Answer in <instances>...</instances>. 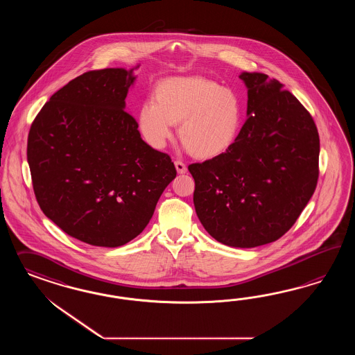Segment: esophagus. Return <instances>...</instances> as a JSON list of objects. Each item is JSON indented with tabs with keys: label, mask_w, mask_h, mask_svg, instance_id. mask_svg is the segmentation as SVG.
Listing matches in <instances>:
<instances>
[{
	"label": "esophagus",
	"mask_w": 355,
	"mask_h": 355,
	"mask_svg": "<svg viewBox=\"0 0 355 355\" xmlns=\"http://www.w3.org/2000/svg\"><path fill=\"white\" fill-rule=\"evenodd\" d=\"M174 165H175V169H177L178 174H184L187 172V166L182 162H175Z\"/></svg>",
	"instance_id": "34e87169"
}]
</instances>
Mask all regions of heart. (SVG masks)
Returning <instances> with one entry per match:
<instances>
[{
	"label": "heart",
	"instance_id": "heart-1",
	"mask_svg": "<svg viewBox=\"0 0 355 355\" xmlns=\"http://www.w3.org/2000/svg\"><path fill=\"white\" fill-rule=\"evenodd\" d=\"M242 103L236 92L203 76H172L162 80L138 112L141 138L162 150L173 137L180 138L198 159H215L236 144L242 128Z\"/></svg>",
	"mask_w": 355,
	"mask_h": 355
}]
</instances>
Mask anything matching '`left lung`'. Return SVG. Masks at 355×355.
<instances>
[{
  "label": "left lung",
  "mask_w": 355,
  "mask_h": 355,
  "mask_svg": "<svg viewBox=\"0 0 355 355\" xmlns=\"http://www.w3.org/2000/svg\"><path fill=\"white\" fill-rule=\"evenodd\" d=\"M248 121L224 155L189 165L193 205L205 230L230 248L284 236L311 199L319 177V134L310 113L277 79L241 73Z\"/></svg>",
  "instance_id": "left-lung-1"
}]
</instances>
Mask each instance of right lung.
I'll use <instances>...</instances> for the list:
<instances>
[{"instance_id": "add662e5", "label": "right lung", "mask_w": 355, "mask_h": 355, "mask_svg": "<svg viewBox=\"0 0 355 355\" xmlns=\"http://www.w3.org/2000/svg\"><path fill=\"white\" fill-rule=\"evenodd\" d=\"M140 64L88 71L51 96L28 134L27 162L44 215L91 246L119 248L148 225L172 159L125 110Z\"/></svg>"}]
</instances>
